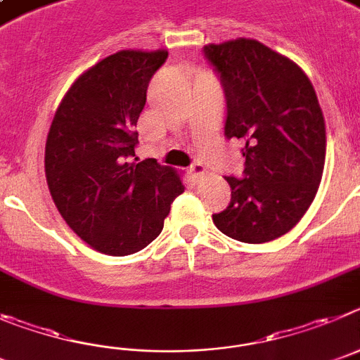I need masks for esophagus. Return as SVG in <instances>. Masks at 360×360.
I'll use <instances>...</instances> for the list:
<instances>
[{
	"mask_svg": "<svg viewBox=\"0 0 360 360\" xmlns=\"http://www.w3.org/2000/svg\"><path fill=\"white\" fill-rule=\"evenodd\" d=\"M188 172H190V176L192 177H195V179H200V177L206 176V168H204L202 163H195L190 167V170H188Z\"/></svg>",
	"mask_w": 360,
	"mask_h": 360,
	"instance_id": "34e87169",
	"label": "esophagus"
}]
</instances>
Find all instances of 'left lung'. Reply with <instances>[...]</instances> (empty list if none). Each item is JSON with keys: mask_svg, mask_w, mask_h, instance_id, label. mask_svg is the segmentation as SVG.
<instances>
[{"mask_svg": "<svg viewBox=\"0 0 360 360\" xmlns=\"http://www.w3.org/2000/svg\"><path fill=\"white\" fill-rule=\"evenodd\" d=\"M204 53L224 84L226 136L245 143L244 179L226 177L231 202L213 224L245 244L271 242L300 222L321 183V105L305 71L260 41L210 43Z\"/></svg>", "mask_w": 360, "mask_h": 360, "instance_id": "8db88e82", "label": "left lung"}]
</instances>
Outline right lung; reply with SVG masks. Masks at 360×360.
<instances>
[{
    "mask_svg": "<svg viewBox=\"0 0 360 360\" xmlns=\"http://www.w3.org/2000/svg\"><path fill=\"white\" fill-rule=\"evenodd\" d=\"M167 57V50H120L98 60L71 84L48 132L51 199L73 233L109 257L147 248L184 192L172 167L134 158L148 82Z\"/></svg>",
    "mask_w": 360,
    "mask_h": 360,
    "instance_id": "right-lung-1",
    "label": "right lung"
}]
</instances>
